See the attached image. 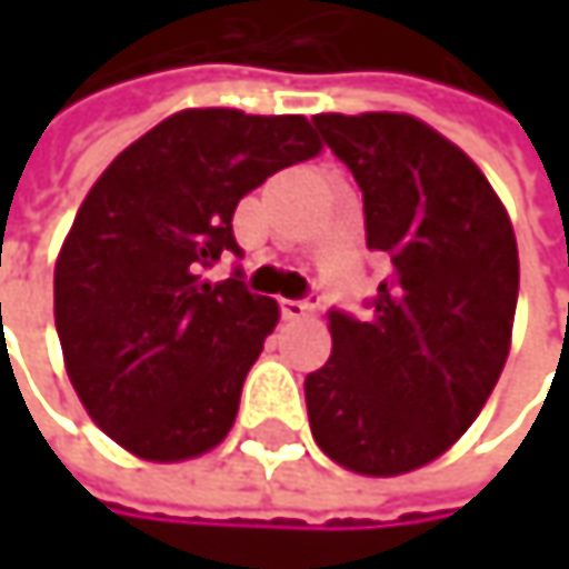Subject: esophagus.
Listing matches in <instances>:
<instances>
[{"instance_id": "1", "label": "esophagus", "mask_w": 569, "mask_h": 569, "mask_svg": "<svg viewBox=\"0 0 569 569\" xmlns=\"http://www.w3.org/2000/svg\"><path fill=\"white\" fill-rule=\"evenodd\" d=\"M286 319H309L316 312V299H280Z\"/></svg>"}]
</instances>
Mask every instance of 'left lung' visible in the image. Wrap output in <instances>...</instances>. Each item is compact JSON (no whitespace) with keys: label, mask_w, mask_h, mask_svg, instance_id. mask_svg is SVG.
I'll return each mask as SVG.
<instances>
[{"label":"left lung","mask_w":569,"mask_h":569,"mask_svg":"<svg viewBox=\"0 0 569 569\" xmlns=\"http://www.w3.org/2000/svg\"><path fill=\"white\" fill-rule=\"evenodd\" d=\"M352 171L366 243L392 277L372 316L329 312L332 356L306 376L316 445L342 468L396 478L441 458L481 415L511 352L517 240L481 168L431 124L398 114H316Z\"/></svg>","instance_id":"1"}]
</instances>
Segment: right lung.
Wrapping results in <instances>:
<instances>
[{"label":"right lung","mask_w":569,"mask_h":569,"mask_svg":"<svg viewBox=\"0 0 569 569\" xmlns=\"http://www.w3.org/2000/svg\"><path fill=\"white\" fill-rule=\"evenodd\" d=\"M319 151L302 114L183 108L81 200L56 260L58 342L84 411L134 458H200L233 428L280 306L200 273L240 253L237 203Z\"/></svg>","instance_id":"add662e5"}]
</instances>
